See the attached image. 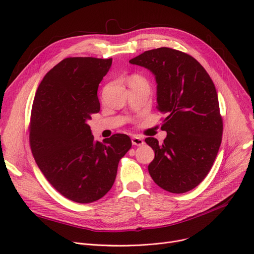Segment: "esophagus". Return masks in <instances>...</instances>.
I'll use <instances>...</instances> for the list:
<instances>
[{
  "mask_svg": "<svg viewBox=\"0 0 254 254\" xmlns=\"http://www.w3.org/2000/svg\"><path fill=\"white\" fill-rule=\"evenodd\" d=\"M131 143H132V145H136V146H142V145H144V141H143V139H141V138H139V137H137V136H134L131 138Z\"/></svg>",
  "mask_w": 254,
  "mask_h": 254,
  "instance_id": "obj_1",
  "label": "esophagus"
}]
</instances>
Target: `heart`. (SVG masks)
<instances>
[{"label": "heart", "instance_id": "1", "mask_svg": "<svg viewBox=\"0 0 254 254\" xmlns=\"http://www.w3.org/2000/svg\"><path fill=\"white\" fill-rule=\"evenodd\" d=\"M136 82H144V83H147V82H146V80H145L143 77H141L140 75H132V76L130 77V80H129V84H130V83H136Z\"/></svg>", "mask_w": 254, "mask_h": 254}]
</instances>
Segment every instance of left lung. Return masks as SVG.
Instances as JSON below:
<instances>
[{"label":"left lung","instance_id":"8db88e82","mask_svg":"<svg viewBox=\"0 0 254 254\" xmlns=\"http://www.w3.org/2000/svg\"><path fill=\"white\" fill-rule=\"evenodd\" d=\"M129 63L154 74L156 108L166 114L164 142L145 139L155 154L149 174L169 192L190 191L208 175L221 144L223 124L215 85L195 59L169 47L145 51Z\"/></svg>","mask_w":254,"mask_h":254}]
</instances>
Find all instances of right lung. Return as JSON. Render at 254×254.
Masks as SVG:
<instances>
[{
    "instance_id": "1",
    "label": "right lung",
    "mask_w": 254,
    "mask_h": 254,
    "mask_svg": "<svg viewBox=\"0 0 254 254\" xmlns=\"http://www.w3.org/2000/svg\"><path fill=\"white\" fill-rule=\"evenodd\" d=\"M112 59L66 58L44 76L34 99L30 145L47 181L79 204L96 202L115 181L130 149L127 135L96 142L87 122L100 111L98 87Z\"/></svg>"
}]
</instances>
